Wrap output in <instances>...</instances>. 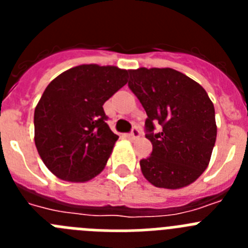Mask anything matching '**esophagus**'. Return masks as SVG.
Instances as JSON below:
<instances>
[{
  "label": "esophagus",
  "mask_w": 248,
  "mask_h": 248,
  "mask_svg": "<svg viewBox=\"0 0 248 248\" xmlns=\"http://www.w3.org/2000/svg\"><path fill=\"white\" fill-rule=\"evenodd\" d=\"M140 135H141V133H140V129L137 128V126H134V128L131 129L129 137H130L131 139H138V138H139Z\"/></svg>",
  "instance_id": "obj_1"
}]
</instances>
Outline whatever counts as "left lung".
I'll use <instances>...</instances> for the list:
<instances>
[{"mask_svg": "<svg viewBox=\"0 0 248 248\" xmlns=\"http://www.w3.org/2000/svg\"><path fill=\"white\" fill-rule=\"evenodd\" d=\"M128 87L146 111L150 156L141 172L156 187L180 189L207 168L216 141L215 108L205 89L171 68L129 71Z\"/></svg>", "mask_w": 248, "mask_h": 248, "instance_id": "8db88e82", "label": "left lung"}]
</instances>
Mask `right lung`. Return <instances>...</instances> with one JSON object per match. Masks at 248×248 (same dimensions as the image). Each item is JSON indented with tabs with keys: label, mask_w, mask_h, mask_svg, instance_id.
I'll return each instance as SVG.
<instances>
[{
	"label": "right lung",
	"mask_w": 248,
	"mask_h": 248,
	"mask_svg": "<svg viewBox=\"0 0 248 248\" xmlns=\"http://www.w3.org/2000/svg\"><path fill=\"white\" fill-rule=\"evenodd\" d=\"M128 82V71L83 64L48 84L34 109V143L45 165L65 181H88L108 161L118 140L104 104Z\"/></svg>",
	"instance_id": "obj_1"
}]
</instances>
